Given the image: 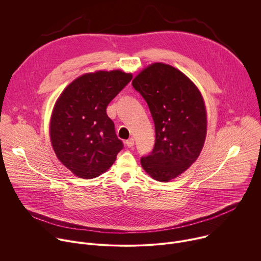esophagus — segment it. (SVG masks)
<instances>
[{
    "label": "esophagus",
    "instance_id": "esophagus-1",
    "mask_svg": "<svg viewBox=\"0 0 261 261\" xmlns=\"http://www.w3.org/2000/svg\"><path fill=\"white\" fill-rule=\"evenodd\" d=\"M126 145L128 147H132L134 145V139L133 138H129L128 140H126Z\"/></svg>",
    "mask_w": 261,
    "mask_h": 261
}]
</instances>
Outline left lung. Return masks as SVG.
Returning <instances> with one entry per match:
<instances>
[{"label": "left lung", "instance_id": "8db88e82", "mask_svg": "<svg viewBox=\"0 0 261 261\" xmlns=\"http://www.w3.org/2000/svg\"><path fill=\"white\" fill-rule=\"evenodd\" d=\"M132 85L146 101L156 132L153 152L141 158V166L152 178L167 182L202 151L207 128L203 97L186 74L164 63L142 69Z\"/></svg>", "mask_w": 261, "mask_h": 261}]
</instances>
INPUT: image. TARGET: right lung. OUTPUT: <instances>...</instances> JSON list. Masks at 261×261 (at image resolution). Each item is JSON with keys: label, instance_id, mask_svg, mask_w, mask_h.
<instances>
[{"label": "right lung", "instance_id": "obj_1", "mask_svg": "<svg viewBox=\"0 0 261 261\" xmlns=\"http://www.w3.org/2000/svg\"><path fill=\"white\" fill-rule=\"evenodd\" d=\"M132 76L122 70L85 73L57 99L49 122L50 142L60 162L73 174L94 178L115 163L123 142L106 107Z\"/></svg>", "mask_w": 261, "mask_h": 261}]
</instances>
